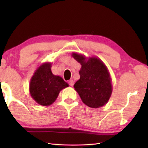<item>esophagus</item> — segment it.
<instances>
[{"mask_svg": "<svg viewBox=\"0 0 148 148\" xmlns=\"http://www.w3.org/2000/svg\"><path fill=\"white\" fill-rule=\"evenodd\" d=\"M69 84L71 86H73L74 84V81L73 79H70L69 81Z\"/></svg>", "mask_w": 148, "mask_h": 148, "instance_id": "34e87169", "label": "esophagus"}]
</instances>
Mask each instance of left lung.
Instances as JSON below:
<instances>
[{
    "instance_id": "1",
    "label": "left lung",
    "mask_w": 148,
    "mask_h": 148,
    "mask_svg": "<svg viewBox=\"0 0 148 148\" xmlns=\"http://www.w3.org/2000/svg\"><path fill=\"white\" fill-rule=\"evenodd\" d=\"M72 56L82 65L80 78L74 87L82 102L92 108L104 106L112 92V79L106 66L98 57L87 58L75 52Z\"/></svg>"
}]
</instances>
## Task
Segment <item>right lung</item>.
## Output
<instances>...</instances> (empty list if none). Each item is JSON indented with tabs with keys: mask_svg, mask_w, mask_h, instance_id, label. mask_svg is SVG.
Segmentation results:
<instances>
[{
	"mask_svg": "<svg viewBox=\"0 0 148 148\" xmlns=\"http://www.w3.org/2000/svg\"><path fill=\"white\" fill-rule=\"evenodd\" d=\"M51 67V62L42 63L35 71L30 81V95L42 106L53 104L60 91L69 86L61 76L53 74Z\"/></svg>",
	"mask_w": 148,
	"mask_h": 148,
	"instance_id": "right-lung-1",
	"label": "right lung"
}]
</instances>
